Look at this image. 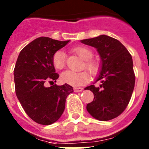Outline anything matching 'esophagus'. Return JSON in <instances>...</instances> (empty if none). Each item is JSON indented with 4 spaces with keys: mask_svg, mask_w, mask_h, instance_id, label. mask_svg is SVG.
<instances>
[{
    "mask_svg": "<svg viewBox=\"0 0 149 149\" xmlns=\"http://www.w3.org/2000/svg\"><path fill=\"white\" fill-rule=\"evenodd\" d=\"M83 90V88L81 87H74V91L75 93H79V92H81Z\"/></svg>",
    "mask_w": 149,
    "mask_h": 149,
    "instance_id": "34e87169",
    "label": "esophagus"
}]
</instances>
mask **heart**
Listing matches in <instances>:
<instances>
[{
    "instance_id": "obj_1",
    "label": "heart",
    "mask_w": 149,
    "mask_h": 149,
    "mask_svg": "<svg viewBox=\"0 0 149 149\" xmlns=\"http://www.w3.org/2000/svg\"><path fill=\"white\" fill-rule=\"evenodd\" d=\"M73 51L82 60H85L84 68H86L90 74L95 76L99 72V63L93 60L94 53L90 48L84 46H80L74 48ZM52 63L54 67L56 69L58 70L63 69L65 65V53L63 51H57L55 52L52 58ZM60 80L64 84L73 86H83L88 83L89 80V75L86 72H74L72 71H65L62 73Z\"/></svg>"
}]
</instances>
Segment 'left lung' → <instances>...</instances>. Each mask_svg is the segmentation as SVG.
I'll return each instance as SVG.
<instances>
[{
  "label": "left lung",
  "instance_id": "8db88e82",
  "mask_svg": "<svg viewBox=\"0 0 149 149\" xmlns=\"http://www.w3.org/2000/svg\"><path fill=\"white\" fill-rule=\"evenodd\" d=\"M81 42L95 48L102 62L95 81L100 85L85 88L94 94L86 110L98 120H111L123 113L132 95L135 84L132 56L119 40L108 36L84 39Z\"/></svg>",
  "mask_w": 149,
  "mask_h": 149
}]
</instances>
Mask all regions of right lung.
<instances>
[{
	"label": "right lung",
	"instance_id": "obj_1",
	"mask_svg": "<svg viewBox=\"0 0 149 149\" xmlns=\"http://www.w3.org/2000/svg\"><path fill=\"white\" fill-rule=\"evenodd\" d=\"M68 41L39 37L21 51L14 68L15 94L30 119L48 125L60 119L65 110L67 96L73 93L68 84H54L59 74L55 72L52 58ZM49 82L52 86H46Z\"/></svg>",
	"mask_w": 149,
	"mask_h": 149
}]
</instances>
